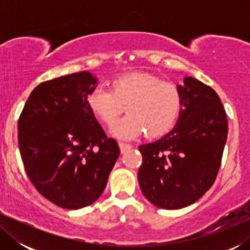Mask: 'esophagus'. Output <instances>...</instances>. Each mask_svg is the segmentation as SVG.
<instances>
[{
  "instance_id": "esophagus-1",
  "label": "esophagus",
  "mask_w": 250,
  "mask_h": 250,
  "mask_svg": "<svg viewBox=\"0 0 250 250\" xmlns=\"http://www.w3.org/2000/svg\"><path fill=\"white\" fill-rule=\"evenodd\" d=\"M118 145H119V148H121V151H122V153H125V152H127L128 150L132 148V146H131V145H127V143H123V142H119Z\"/></svg>"
}]
</instances>
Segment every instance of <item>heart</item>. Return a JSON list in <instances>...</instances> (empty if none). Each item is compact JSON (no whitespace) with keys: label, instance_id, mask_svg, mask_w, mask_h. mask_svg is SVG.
Here are the masks:
<instances>
[{"label":"heart","instance_id":"heart-1","mask_svg":"<svg viewBox=\"0 0 250 250\" xmlns=\"http://www.w3.org/2000/svg\"><path fill=\"white\" fill-rule=\"evenodd\" d=\"M87 105L105 125L114 124L111 133L121 139H133L146 132L149 138L165 134L175 124L181 109L176 85L150 74H129L116 78L112 90L98 85L88 92Z\"/></svg>","mask_w":250,"mask_h":250}]
</instances>
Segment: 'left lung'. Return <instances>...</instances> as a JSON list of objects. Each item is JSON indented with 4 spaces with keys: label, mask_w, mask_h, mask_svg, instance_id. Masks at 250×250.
<instances>
[{
    "label": "left lung",
    "mask_w": 250,
    "mask_h": 250,
    "mask_svg": "<svg viewBox=\"0 0 250 250\" xmlns=\"http://www.w3.org/2000/svg\"><path fill=\"white\" fill-rule=\"evenodd\" d=\"M177 123L158 141L139 146L142 193L163 209H180L210 189L221 166L228 138V118L216 92L193 77L177 85Z\"/></svg>",
    "instance_id": "obj_1"
}]
</instances>
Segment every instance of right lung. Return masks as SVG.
<instances>
[{"label": "right lung", "mask_w": 250, "mask_h": 250, "mask_svg": "<svg viewBox=\"0 0 250 250\" xmlns=\"http://www.w3.org/2000/svg\"><path fill=\"white\" fill-rule=\"evenodd\" d=\"M97 84L88 71L43 82L19 117V150L30 182L66 209L86 207L101 196L121 153L87 105Z\"/></svg>", "instance_id": "right-lung-1"}]
</instances>
